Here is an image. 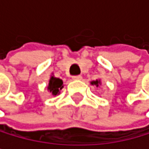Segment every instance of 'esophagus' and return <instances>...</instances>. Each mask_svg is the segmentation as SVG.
<instances>
[{"label": "esophagus", "mask_w": 149, "mask_h": 149, "mask_svg": "<svg viewBox=\"0 0 149 149\" xmlns=\"http://www.w3.org/2000/svg\"><path fill=\"white\" fill-rule=\"evenodd\" d=\"M73 79L74 80H81L82 79V76L81 75H74V76H73Z\"/></svg>", "instance_id": "34e87169"}]
</instances>
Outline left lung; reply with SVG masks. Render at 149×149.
Listing matches in <instances>:
<instances>
[{
    "label": "left lung",
    "instance_id": "left-lung-1",
    "mask_svg": "<svg viewBox=\"0 0 149 149\" xmlns=\"http://www.w3.org/2000/svg\"><path fill=\"white\" fill-rule=\"evenodd\" d=\"M91 84L92 85V86H93V85H95L96 87H99L100 85H102V82H101L100 79H96V80H94V81H91Z\"/></svg>",
    "mask_w": 149,
    "mask_h": 149
}]
</instances>
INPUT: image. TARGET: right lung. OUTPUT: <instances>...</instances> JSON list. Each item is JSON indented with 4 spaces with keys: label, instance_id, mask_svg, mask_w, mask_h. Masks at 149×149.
<instances>
[{
    "label": "right lung",
    "instance_id": "1",
    "mask_svg": "<svg viewBox=\"0 0 149 149\" xmlns=\"http://www.w3.org/2000/svg\"><path fill=\"white\" fill-rule=\"evenodd\" d=\"M63 88V82L61 78L55 77L54 75H51L48 81L47 91L52 94L53 96H57L61 93V91Z\"/></svg>",
    "mask_w": 149,
    "mask_h": 149
}]
</instances>
